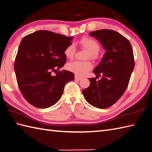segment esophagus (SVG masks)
I'll return each instance as SVG.
<instances>
[{
  "instance_id": "obj_1",
  "label": "esophagus",
  "mask_w": 152,
  "mask_h": 152,
  "mask_svg": "<svg viewBox=\"0 0 152 152\" xmlns=\"http://www.w3.org/2000/svg\"><path fill=\"white\" fill-rule=\"evenodd\" d=\"M75 80H78V81H80V80H81L82 79V77H79L78 76H77V75H76V76H75Z\"/></svg>"
}]
</instances>
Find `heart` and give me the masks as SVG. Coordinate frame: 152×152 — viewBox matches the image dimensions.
<instances>
[{
	"label": "heart",
	"instance_id": "heart-1",
	"mask_svg": "<svg viewBox=\"0 0 152 152\" xmlns=\"http://www.w3.org/2000/svg\"><path fill=\"white\" fill-rule=\"evenodd\" d=\"M79 43L83 48L89 52L88 58L91 59H96L97 58V54L100 51V47L96 40L90 37H84L81 39ZM75 52L76 48L75 45L70 44L65 49L64 54L66 58L72 59L75 54ZM66 68L69 71L75 73L77 76H83L93 68V65L89 61H74L68 63Z\"/></svg>",
	"mask_w": 152,
	"mask_h": 152
}]
</instances>
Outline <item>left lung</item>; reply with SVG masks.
Returning a JSON list of instances; mask_svg holds the SVG:
<instances>
[{"label":"left lung","mask_w":152,"mask_h":152,"mask_svg":"<svg viewBox=\"0 0 152 152\" xmlns=\"http://www.w3.org/2000/svg\"><path fill=\"white\" fill-rule=\"evenodd\" d=\"M106 52L93 72L100 80L89 78V87L83 90L86 100L93 106L106 109L115 104L128 87L135 66L130 42L111 30H99L89 34Z\"/></svg>","instance_id":"left-lung-1"}]
</instances>
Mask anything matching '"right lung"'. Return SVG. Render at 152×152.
I'll use <instances>...</instances> for the list:
<instances>
[{"label":"right lung","mask_w":152,"mask_h":152,"mask_svg":"<svg viewBox=\"0 0 152 152\" xmlns=\"http://www.w3.org/2000/svg\"><path fill=\"white\" fill-rule=\"evenodd\" d=\"M72 38L39 30L21 41L14 69L21 93L34 106H52L62 96L65 84L75 78L74 73L68 70L52 75L66 63L64 50L71 44Z\"/></svg>","instance_id":"add662e5"}]
</instances>
